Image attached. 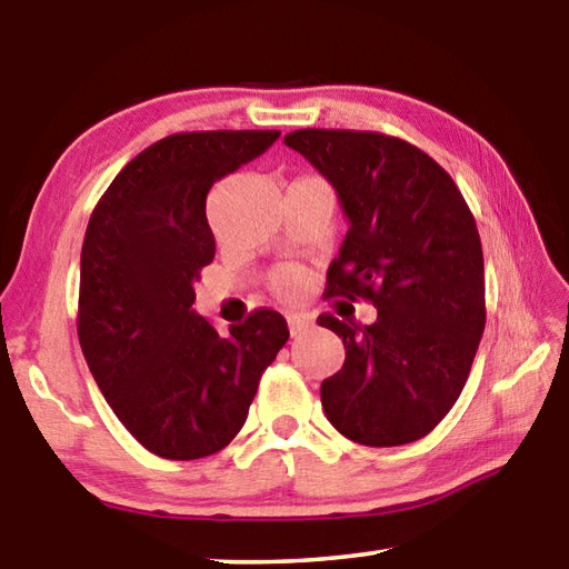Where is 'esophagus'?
I'll list each match as a JSON object with an SVG mask.
<instances>
[{
    "mask_svg": "<svg viewBox=\"0 0 569 569\" xmlns=\"http://www.w3.org/2000/svg\"><path fill=\"white\" fill-rule=\"evenodd\" d=\"M313 326V316H306V313H291L288 316V329H291V336H298L308 331Z\"/></svg>",
    "mask_w": 569,
    "mask_h": 569,
    "instance_id": "34e87169",
    "label": "esophagus"
}]
</instances>
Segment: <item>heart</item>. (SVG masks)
<instances>
[{
  "label": "heart",
  "mask_w": 569,
  "mask_h": 569,
  "mask_svg": "<svg viewBox=\"0 0 569 569\" xmlns=\"http://www.w3.org/2000/svg\"><path fill=\"white\" fill-rule=\"evenodd\" d=\"M273 286H276L278 293L296 296L298 291H301V276H298L296 271H291V268H283V271L276 273Z\"/></svg>",
  "instance_id": "heart-1"
}]
</instances>
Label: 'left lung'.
I'll return each mask as SVG.
<instances>
[{"instance_id":"1","label":"left lung","mask_w":569,"mask_h":569,"mask_svg":"<svg viewBox=\"0 0 569 569\" xmlns=\"http://www.w3.org/2000/svg\"><path fill=\"white\" fill-rule=\"evenodd\" d=\"M283 142L331 182L349 218L326 296L377 306L369 326L319 319L346 349L321 383L326 417L366 447L427 437L465 389L485 331L475 216L449 172L407 140L306 128Z\"/></svg>"}]
</instances>
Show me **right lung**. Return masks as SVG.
I'll return each mask as SVG.
<instances>
[{"label":"right lung","instance_id":"obj_1","mask_svg":"<svg viewBox=\"0 0 569 569\" xmlns=\"http://www.w3.org/2000/svg\"><path fill=\"white\" fill-rule=\"evenodd\" d=\"M278 134H170L132 158L92 210L77 336L110 409L158 457L188 461L228 447L288 341L286 319L271 308L226 336L192 311V283L216 256L208 192Z\"/></svg>","mask_w":569,"mask_h":569}]
</instances>
